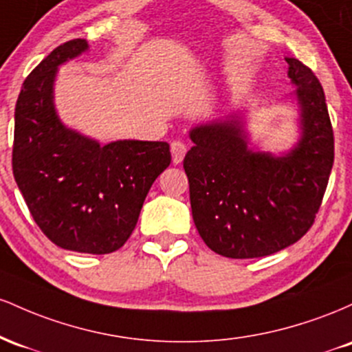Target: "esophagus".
<instances>
[{
    "instance_id": "obj_1",
    "label": "esophagus",
    "mask_w": 352,
    "mask_h": 352,
    "mask_svg": "<svg viewBox=\"0 0 352 352\" xmlns=\"http://www.w3.org/2000/svg\"><path fill=\"white\" fill-rule=\"evenodd\" d=\"M170 152H172V162L173 164H180L184 160L185 153H187V145L180 140H173L170 144Z\"/></svg>"
}]
</instances>
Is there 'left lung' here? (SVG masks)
Wrapping results in <instances>:
<instances>
[{
	"mask_svg": "<svg viewBox=\"0 0 352 352\" xmlns=\"http://www.w3.org/2000/svg\"><path fill=\"white\" fill-rule=\"evenodd\" d=\"M298 139L278 153L252 145L248 109L193 125L184 159L190 207L201 240L227 258L268 256L308 232L334 162L333 127L321 84L294 58Z\"/></svg>",
	"mask_w": 352,
	"mask_h": 352,
	"instance_id": "obj_1",
	"label": "left lung"
}]
</instances>
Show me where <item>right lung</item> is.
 <instances>
[{
    "label": "right lung",
    "instance_id": "add662e5",
    "mask_svg": "<svg viewBox=\"0 0 352 352\" xmlns=\"http://www.w3.org/2000/svg\"><path fill=\"white\" fill-rule=\"evenodd\" d=\"M87 51L86 39L60 44L24 80L14 109L13 173L52 243L106 254L132 235L148 190L172 157L167 142L102 145L60 120L54 104L59 66Z\"/></svg>",
    "mask_w": 352,
    "mask_h": 352
}]
</instances>
